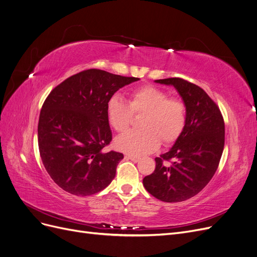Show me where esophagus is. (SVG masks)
<instances>
[{"mask_svg": "<svg viewBox=\"0 0 257 257\" xmlns=\"http://www.w3.org/2000/svg\"><path fill=\"white\" fill-rule=\"evenodd\" d=\"M125 158H126V159H130V160H132V161H134V162H138V161L140 160V157L134 156V155H130V154H127V155H125Z\"/></svg>", "mask_w": 257, "mask_h": 257, "instance_id": "obj_1", "label": "esophagus"}]
</instances>
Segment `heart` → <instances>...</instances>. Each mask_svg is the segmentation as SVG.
<instances>
[{
    "mask_svg": "<svg viewBox=\"0 0 257 257\" xmlns=\"http://www.w3.org/2000/svg\"><path fill=\"white\" fill-rule=\"evenodd\" d=\"M142 130L131 131L116 139V147L128 154L143 155L158 149L160 140L169 146L175 142L187 123V107L179 98L169 97L163 89L143 85L130 94L128 103L119 95L106 103L108 124L118 133L125 132L134 115H141Z\"/></svg>",
    "mask_w": 257,
    "mask_h": 257,
    "instance_id": "heart-1",
    "label": "heart"
}]
</instances>
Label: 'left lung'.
<instances>
[{
	"label": "left lung",
	"mask_w": 257,
	"mask_h": 257,
	"mask_svg": "<svg viewBox=\"0 0 257 257\" xmlns=\"http://www.w3.org/2000/svg\"><path fill=\"white\" fill-rule=\"evenodd\" d=\"M156 82L178 90L187 123L174 147L155 158V171L143 178V186L161 201L180 202L198 194L216 172L224 147V121L217 104L196 84L181 78Z\"/></svg>",
	"instance_id": "1"
}]
</instances>
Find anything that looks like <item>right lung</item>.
<instances>
[{
    "mask_svg": "<svg viewBox=\"0 0 257 257\" xmlns=\"http://www.w3.org/2000/svg\"><path fill=\"white\" fill-rule=\"evenodd\" d=\"M138 80L90 68L50 91L40 112L38 143L47 173L61 189L88 196L114 179L123 154L102 152L112 139L106 103L119 88Z\"/></svg>",
    "mask_w": 257,
    "mask_h": 257,
    "instance_id": "add662e5",
    "label": "right lung"
}]
</instances>
